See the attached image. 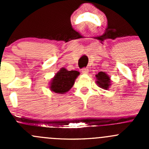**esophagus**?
Returning a JSON list of instances; mask_svg holds the SVG:
<instances>
[{
  "label": "esophagus",
  "mask_w": 149,
  "mask_h": 149,
  "mask_svg": "<svg viewBox=\"0 0 149 149\" xmlns=\"http://www.w3.org/2000/svg\"><path fill=\"white\" fill-rule=\"evenodd\" d=\"M81 72L83 73H85V74H86V73H88V69L87 68H84L81 70Z\"/></svg>",
  "instance_id": "esophagus-1"
}]
</instances>
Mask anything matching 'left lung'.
<instances>
[{
  "label": "left lung",
  "instance_id": "1",
  "mask_svg": "<svg viewBox=\"0 0 149 149\" xmlns=\"http://www.w3.org/2000/svg\"><path fill=\"white\" fill-rule=\"evenodd\" d=\"M95 76L96 79H97L96 83L99 86V87L105 90L109 89V86L111 85L110 77L106 73L103 71H100Z\"/></svg>",
  "mask_w": 149,
  "mask_h": 149
}]
</instances>
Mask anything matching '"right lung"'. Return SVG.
<instances>
[{
    "mask_svg": "<svg viewBox=\"0 0 149 149\" xmlns=\"http://www.w3.org/2000/svg\"><path fill=\"white\" fill-rule=\"evenodd\" d=\"M79 74L77 70H68L62 68L51 80L49 88L57 94H65L73 87Z\"/></svg>",
    "mask_w": 149,
    "mask_h": 149,
    "instance_id": "obj_1",
    "label": "right lung"
}]
</instances>
